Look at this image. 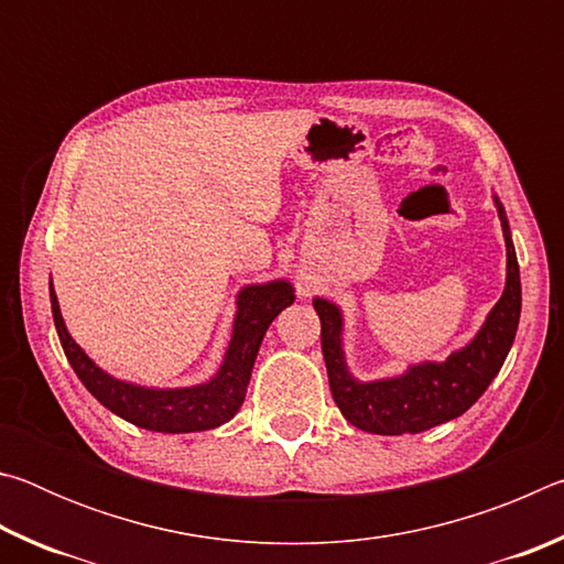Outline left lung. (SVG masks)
<instances>
[{
    "mask_svg": "<svg viewBox=\"0 0 564 564\" xmlns=\"http://www.w3.org/2000/svg\"><path fill=\"white\" fill-rule=\"evenodd\" d=\"M495 204H498L505 246H508V283H505L502 299L495 303L470 346L453 352L445 362H423L400 378L358 383L350 378L346 358H343L340 311L323 299L313 301L321 318V348L328 368L330 393L350 425L376 435L423 433L427 427L463 415L500 373L514 333H518L522 291L518 256H514L510 226L498 196H495Z\"/></svg>",
    "mask_w": 564,
    "mask_h": 564,
    "instance_id": "1",
    "label": "left lung"
}]
</instances>
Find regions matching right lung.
Wrapping results in <instances>:
<instances>
[{
  "instance_id": "1",
  "label": "right lung",
  "mask_w": 564,
  "mask_h": 564,
  "mask_svg": "<svg viewBox=\"0 0 564 564\" xmlns=\"http://www.w3.org/2000/svg\"><path fill=\"white\" fill-rule=\"evenodd\" d=\"M50 299L54 326L59 333L62 348L69 358L74 373L87 386L89 393L111 413L129 420V423L156 433H196L212 431L231 420L246 398L248 380H251L253 360L259 356L261 340L273 318L293 303V291L285 281L265 285H248L238 295V313L234 323V336L228 343L226 360L218 376L206 386L181 390H154L121 383L104 373L91 358L76 346L56 303V293L50 281Z\"/></svg>"
}]
</instances>
